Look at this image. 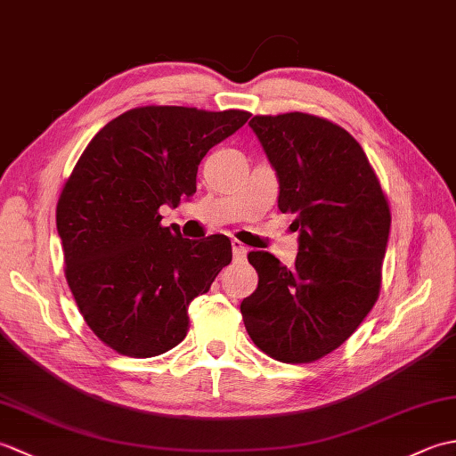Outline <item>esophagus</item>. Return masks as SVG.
<instances>
[{"instance_id":"34e87169","label":"esophagus","mask_w":456,"mask_h":456,"mask_svg":"<svg viewBox=\"0 0 456 456\" xmlns=\"http://www.w3.org/2000/svg\"><path fill=\"white\" fill-rule=\"evenodd\" d=\"M231 248H233V255L237 260H245L247 258V247L243 243H239L237 239L231 240Z\"/></svg>"}]
</instances>
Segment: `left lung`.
Here are the masks:
<instances>
[{"label":"left lung","mask_w":456,"mask_h":456,"mask_svg":"<svg viewBox=\"0 0 456 456\" xmlns=\"http://www.w3.org/2000/svg\"><path fill=\"white\" fill-rule=\"evenodd\" d=\"M276 170L278 209L296 213L292 268L253 250L258 288L240 314L253 343L280 362H314L341 346L376 304L390 206L361 144L309 113L250 119Z\"/></svg>","instance_id":"8db88e82"}]
</instances>
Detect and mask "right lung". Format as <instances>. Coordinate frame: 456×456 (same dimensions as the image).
<instances>
[{
    "label": "right lung",
    "instance_id": "right-lung-1",
    "mask_svg": "<svg viewBox=\"0 0 456 456\" xmlns=\"http://www.w3.org/2000/svg\"><path fill=\"white\" fill-rule=\"evenodd\" d=\"M240 110L147 105L95 134L56 206L64 273L84 322L115 353L149 358L182 343L188 305L233 258L231 240L162 227L160 206L196 193L201 159L248 121Z\"/></svg>",
    "mask_w": 456,
    "mask_h": 456
}]
</instances>
